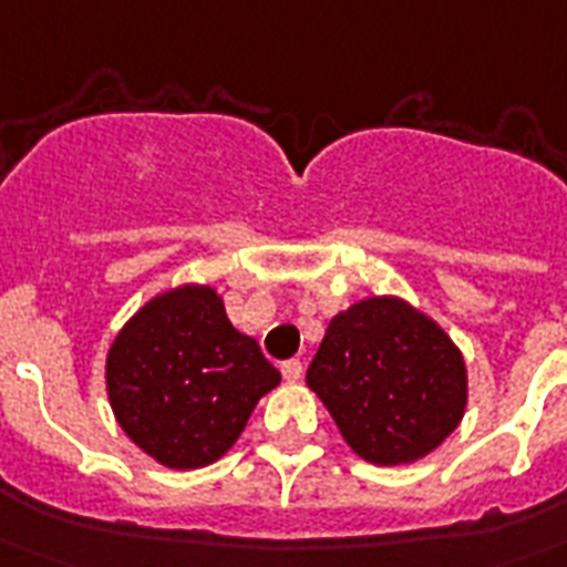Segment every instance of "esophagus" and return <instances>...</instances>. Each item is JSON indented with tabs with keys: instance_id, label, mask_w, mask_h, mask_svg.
Returning a JSON list of instances; mask_svg holds the SVG:
<instances>
[{
	"instance_id": "obj_1",
	"label": "esophagus",
	"mask_w": 567,
	"mask_h": 567,
	"mask_svg": "<svg viewBox=\"0 0 567 567\" xmlns=\"http://www.w3.org/2000/svg\"><path fill=\"white\" fill-rule=\"evenodd\" d=\"M280 373H284V379H287V382H298V379L303 377L301 359H289V362L280 364Z\"/></svg>"
}]
</instances>
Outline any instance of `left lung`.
Instances as JSON below:
<instances>
[{
  "instance_id": "left-lung-1",
  "label": "left lung",
  "mask_w": 567,
  "mask_h": 567,
  "mask_svg": "<svg viewBox=\"0 0 567 567\" xmlns=\"http://www.w3.org/2000/svg\"><path fill=\"white\" fill-rule=\"evenodd\" d=\"M307 385L350 449L379 466L429 455L466 409L461 350L400 298H368L336 316Z\"/></svg>"
}]
</instances>
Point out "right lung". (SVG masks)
Here are the masks:
<instances>
[{"instance_id": "obj_1", "label": "right lung", "mask_w": 567, "mask_h": 567, "mask_svg": "<svg viewBox=\"0 0 567 567\" xmlns=\"http://www.w3.org/2000/svg\"><path fill=\"white\" fill-rule=\"evenodd\" d=\"M278 382V368L234 330L210 287H182L144 303L106 359L115 420L171 470L226 455Z\"/></svg>"}]
</instances>
